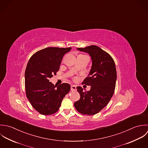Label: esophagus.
<instances>
[{"mask_svg": "<svg viewBox=\"0 0 148 148\" xmlns=\"http://www.w3.org/2000/svg\"><path fill=\"white\" fill-rule=\"evenodd\" d=\"M71 90H72V91H75V90H77V86H75V85H71Z\"/></svg>", "mask_w": 148, "mask_h": 148, "instance_id": "esophagus-1", "label": "esophagus"}]
</instances>
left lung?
<instances>
[{
	"mask_svg": "<svg viewBox=\"0 0 148 148\" xmlns=\"http://www.w3.org/2000/svg\"><path fill=\"white\" fill-rule=\"evenodd\" d=\"M78 50L89 54L92 61L89 75L82 84L90 86L89 91L77 88L80 99L74 103L77 110L82 114L94 115L109 103L116 87L117 71L114 60L100 47L91 45Z\"/></svg>",
	"mask_w": 148,
	"mask_h": 148,
	"instance_id": "left-lung-1",
	"label": "left lung"
}]
</instances>
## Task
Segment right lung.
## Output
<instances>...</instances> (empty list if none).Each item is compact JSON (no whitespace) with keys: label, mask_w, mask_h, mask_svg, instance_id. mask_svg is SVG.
<instances>
[{"label":"right lung","mask_w":148,"mask_h":148,"mask_svg":"<svg viewBox=\"0 0 148 148\" xmlns=\"http://www.w3.org/2000/svg\"><path fill=\"white\" fill-rule=\"evenodd\" d=\"M71 49L47 47L37 51L29 59L25 74L26 93L32 107L41 114L56 113L70 90L69 84L57 86L49 79L56 75L64 55Z\"/></svg>","instance_id":"obj_1"}]
</instances>
